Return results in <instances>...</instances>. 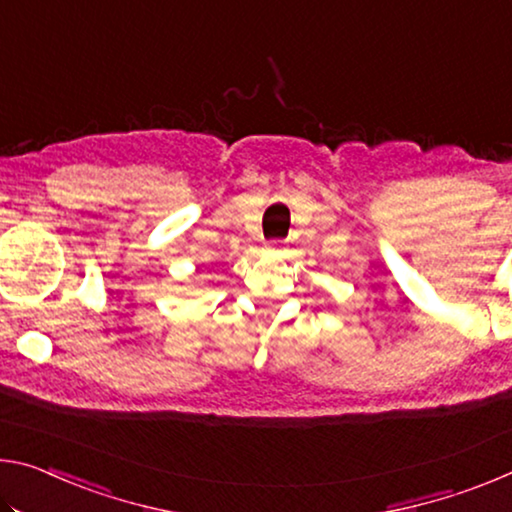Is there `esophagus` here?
<instances>
[{
  "mask_svg": "<svg viewBox=\"0 0 512 512\" xmlns=\"http://www.w3.org/2000/svg\"><path fill=\"white\" fill-rule=\"evenodd\" d=\"M269 248H271V250L278 248V241H271V243H269Z\"/></svg>",
  "mask_w": 512,
  "mask_h": 512,
  "instance_id": "esophagus-1",
  "label": "esophagus"
}]
</instances>
